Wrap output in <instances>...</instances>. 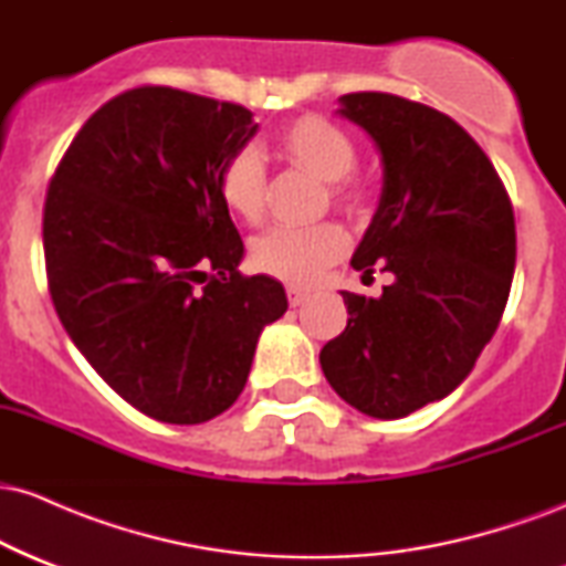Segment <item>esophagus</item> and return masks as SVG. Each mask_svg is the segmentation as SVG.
I'll list each match as a JSON object with an SVG mask.
<instances>
[{"mask_svg":"<svg viewBox=\"0 0 566 566\" xmlns=\"http://www.w3.org/2000/svg\"><path fill=\"white\" fill-rule=\"evenodd\" d=\"M287 301H290V305H303L305 301H308V292H303V290H297V287H290L287 290Z\"/></svg>","mask_w":566,"mask_h":566,"instance_id":"esophagus-1","label":"esophagus"}]
</instances>
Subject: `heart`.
<instances>
[{
	"instance_id": "obj_1",
	"label": "heart",
	"mask_w": 566,
	"mask_h": 566,
	"mask_svg": "<svg viewBox=\"0 0 566 566\" xmlns=\"http://www.w3.org/2000/svg\"><path fill=\"white\" fill-rule=\"evenodd\" d=\"M276 151L290 165L327 180V193L343 210L365 207V188L354 178L356 143L343 127L319 114L292 119L276 133ZM223 205L247 223H258L265 210L263 161L252 146H242L223 161L218 175ZM348 233L343 226L324 220L314 226H276L252 239L250 261L263 274L297 287H308L329 265L346 255Z\"/></svg>"
}]
</instances>
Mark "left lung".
<instances>
[{
	"mask_svg": "<svg viewBox=\"0 0 566 566\" xmlns=\"http://www.w3.org/2000/svg\"><path fill=\"white\" fill-rule=\"evenodd\" d=\"M337 114L367 129L382 193L350 265L394 274L380 297L340 292L348 324L322 348L324 378L369 418L444 399L476 365L509 303L516 223L503 180L458 122L391 93H348Z\"/></svg>",
	"mask_w": 566,
	"mask_h": 566,
	"instance_id": "obj_1",
	"label": "left lung"
}]
</instances>
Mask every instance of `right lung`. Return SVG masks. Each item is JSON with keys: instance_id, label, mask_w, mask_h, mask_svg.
<instances>
[{"instance_id": "right-lung-1", "label": "right lung", "mask_w": 566, "mask_h": 566, "mask_svg": "<svg viewBox=\"0 0 566 566\" xmlns=\"http://www.w3.org/2000/svg\"><path fill=\"white\" fill-rule=\"evenodd\" d=\"M258 125L239 103L135 87L71 140L44 199V263L61 324L122 399L193 426L242 394L265 324L287 311L218 191Z\"/></svg>"}]
</instances>
